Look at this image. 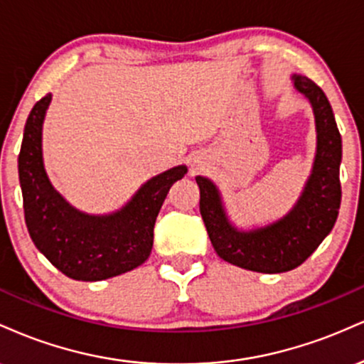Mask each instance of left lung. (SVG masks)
Masks as SVG:
<instances>
[{
    "mask_svg": "<svg viewBox=\"0 0 364 364\" xmlns=\"http://www.w3.org/2000/svg\"><path fill=\"white\" fill-rule=\"evenodd\" d=\"M293 83L314 107L317 153L305 189L288 215L272 225L240 232L230 223L215 183L200 175L196 177L200 216L216 254L233 266L266 274L291 271L317 250L334 228L343 194L339 181L343 141L332 107L310 78L293 75Z\"/></svg>",
    "mask_w": 364,
    "mask_h": 364,
    "instance_id": "obj_1",
    "label": "left lung"
}]
</instances>
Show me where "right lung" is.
<instances>
[{
    "instance_id": "right-lung-1",
    "label": "right lung",
    "mask_w": 364,
    "mask_h": 364,
    "mask_svg": "<svg viewBox=\"0 0 364 364\" xmlns=\"http://www.w3.org/2000/svg\"><path fill=\"white\" fill-rule=\"evenodd\" d=\"M50 93L33 105L18 155L25 223L30 238L47 260L76 281H102L132 271L149 257L153 228L173 182L186 165L156 175L122 209L93 216L70 206L50 186L42 161V124Z\"/></svg>"
}]
</instances>
